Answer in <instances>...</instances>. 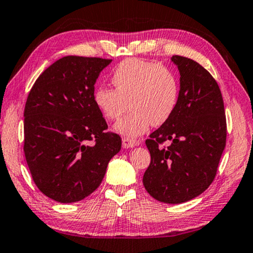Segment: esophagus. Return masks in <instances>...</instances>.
<instances>
[{"label": "esophagus", "mask_w": 253, "mask_h": 253, "mask_svg": "<svg viewBox=\"0 0 253 253\" xmlns=\"http://www.w3.org/2000/svg\"><path fill=\"white\" fill-rule=\"evenodd\" d=\"M141 144V141L136 138H130V137H124L123 138V147L124 148H130L134 146H137Z\"/></svg>", "instance_id": "1"}]
</instances>
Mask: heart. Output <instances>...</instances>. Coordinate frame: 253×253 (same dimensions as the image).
Instances as JSON below:
<instances>
[{
	"mask_svg": "<svg viewBox=\"0 0 253 253\" xmlns=\"http://www.w3.org/2000/svg\"><path fill=\"white\" fill-rule=\"evenodd\" d=\"M111 82L115 89L102 85L95 90L94 102L109 120L119 119L130 106L131 111L115 126L124 136L141 135L151 124L163 125L177 107L178 78L160 63L127 58L116 67Z\"/></svg>",
	"mask_w": 253,
	"mask_h": 253,
	"instance_id": "b5f03b06",
	"label": "heart"
}]
</instances>
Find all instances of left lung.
I'll return each mask as SVG.
<instances>
[{"mask_svg": "<svg viewBox=\"0 0 253 253\" xmlns=\"http://www.w3.org/2000/svg\"><path fill=\"white\" fill-rule=\"evenodd\" d=\"M171 61L180 72L178 103L170 119L145 141L151 163L143 184L159 202L181 204L203 194L215 179L226 144V117L210 72L183 56Z\"/></svg>", "mask_w": 253, "mask_h": 253, "instance_id": "obj_1", "label": "left lung"}]
</instances>
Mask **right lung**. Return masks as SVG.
Segmentation results:
<instances>
[{
	"label": "right lung",
	"instance_id": "right-lung-1",
	"mask_svg": "<svg viewBox=\"0 0 253 253\" xmlns=\"http://www.w3.org/2000/svg\"><path fill=\"white\" fill-rule=\"evenodd\" d=\"M110 63L65 56L39 75L27 98L26 161L38 189L55 202L75 203L92 194L122 148L94 102L95 81Z\"/></svg>",
	"mask_w": 253,
	"mask_h": 253
}]
</instances>
